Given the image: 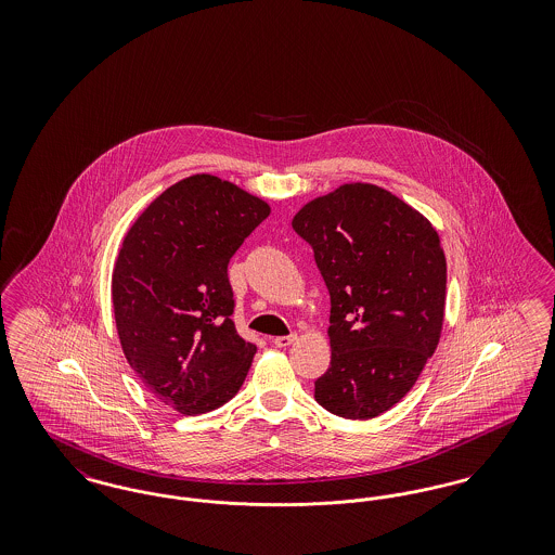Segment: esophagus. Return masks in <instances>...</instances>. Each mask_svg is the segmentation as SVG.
Wrapping results in <instances>:
<instances>
[{
	"mask_svg": "<svg viewBox=\"0 0 555 555\" xmlns=\"http://www.w3.org/2000/svg\"><path fill=\"white\" fill-rule=\"evenodd\" d=\"M297 339V335H287V337H274L272 339V344L276 345V347H289L293 341Z\"/></svg>",
	"mask_w": 555,
	"mask_h": 555,
	"instance_id": "1",
	"label": "esophagus"
}]
</instances>
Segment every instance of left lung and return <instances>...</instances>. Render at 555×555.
I'll list each match as a JSON object with an SVG mask.
<instances>
[{
	"instance_id": "left-lung-1",
	"label": "left lung",
	"mask_w": 555,
	"mask_h": 555,
	"mask_svg": "<svg viewBox=\"0 0 555 555\" xmlns=\"http://www.w3.org/2000/svg\"><path fill=\"white\" fill-rule=\"evenodd\" d=\"M291 224L331 293V366L314 397L341 418L380 416L416 385L441 339V238L421 211L370 183L308 202Z\"/></svg>"
}]
</instances>
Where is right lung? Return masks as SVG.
Here are the masks:
<instances>
[{
    "label": "right lung",
    "mask_w": 555,
    "mask_h": 555,
    "mask_svg": "<svg viewBox=\"0 0 555 555\" xmlns=\"http://www.w3.org/2000/svg\"><path fill=\"white\" fill-rule=\"evenodd\" d=\"M264 199L211 175L168 186L134 220L112 272L125 358L164 405L206 414L237 396L256 345L238 337L227 268L268 218Z\"/></svg>",
    "instance_id": "right-lung-1"
}]
</instances>
